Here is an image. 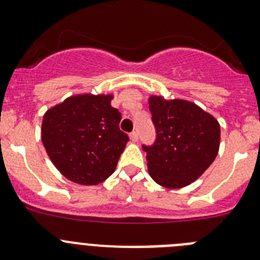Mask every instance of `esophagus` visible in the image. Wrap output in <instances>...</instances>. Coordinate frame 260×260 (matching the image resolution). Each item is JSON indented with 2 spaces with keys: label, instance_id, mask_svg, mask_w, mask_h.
Wrapping results in <instances>:
<instances>
[{
  "label": "esophagus",
  "instance_id": "34e87169",
  "mask_svg": "<svg viewBox=\"0 0 260 260\" xmlns=\"http://www.w3.org/2000/svg\"><path fill=\"white\" fill-rule=\"evenodd\" d=\"M138 139H139V135H138L137 132H133L132 134H130V140H132L133 143L138 142Z\"/></svg>",
  "mask_w": 260,
  "mask_h": 260
}]
</instances>
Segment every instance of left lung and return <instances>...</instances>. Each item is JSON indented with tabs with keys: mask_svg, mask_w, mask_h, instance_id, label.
I'll use <instances>...</instances> for the list:
<instances>
[{
	"mask_svg": "<svg viewBox=\"0 0 260 260\" xmlns=\"http://www.w3.org/2000/svg\"><path fill=\"white\" fill-rule=\"evenodd\" d=\"M157 139L147 152L148 173L157 184L183 188L213 164L220 144V125L210 113L184 99L148 98Z\"/></svg>",
	"mask_w": 260,
	"mask_h": 260,
	"instance_id": "1",
	"label": "left lung"
}]
</instances>
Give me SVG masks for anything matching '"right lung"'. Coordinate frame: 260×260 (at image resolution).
<instances>
[{
  "instance_id": "1",
  "label": "right lung",
  "mask_w": 260,
  "mask_h": 260,
  "mask_svg": "<svg viewBox=\"0 0 260 260\" xmlns=\"http://www.w3.org/2000/svg\"><path fill=\"white\" fill-rule=\"evenodd\" d=\"M112 99V94L71 95L44 114L42 144L71 182L96 185L116 170L128 137L118 127L121 113Z\"/></svg>"
}]
</instances>
